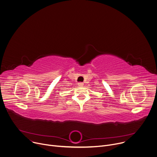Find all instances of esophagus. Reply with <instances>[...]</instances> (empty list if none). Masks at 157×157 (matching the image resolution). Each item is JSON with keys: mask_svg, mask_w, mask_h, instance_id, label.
I'll return each instance as SVG.
<instances>
[{"mask_svg": "<svg viewBox=\"0 0 157 157\" xmlns=\"http://www.w3.org/2000/svg\"><path fill=\"white\" fill-rule=\"evenodd\" d=\"M83 82H78V86H83Z\"/></svg>", "mask_w": 157, "mask_h": 157, "instance_id": "34e87169", "label": "esophagus"}]
</instances>
